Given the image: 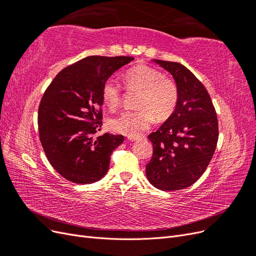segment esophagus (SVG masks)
<instances>
[{
	"label": "esophagus",
	"instance_id": "esophagus-1",
	"mask_svg": "<svg viewBox=\"0 0 256 256\" xmlns=\"http://www.w3.org/2000/svg\"><path fill=\"white\" fill-rule=\"evenodd\" d=\"M138 138H140L138 136H128V138H127V140H128V141H130V142H134V141L138 140Z\"/></svg>",
	"mask_w": 256,
	"mask_h": 256
}]
</instances>
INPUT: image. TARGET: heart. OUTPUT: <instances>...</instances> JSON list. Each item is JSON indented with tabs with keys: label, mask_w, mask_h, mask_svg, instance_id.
<instances>
[{
	"label": "heart",
	"mask_w": 256,
	"mask_h": 256,
	"mask_svg": "<svg viewBox=\"0 0 256 256\" xmlns=\"http://www.w3.org/2000/svg\"><path fill=\"white\" fill-rule=\"evenodd\" d=\"M124 82L128 90H138L136 112L125 111L109 120V128L124 136H136L147 130L154 120H166L174 112L178 102V88L174 80L164 76L160 70L144 64L136 65L124 74ZM102 96L104 104L114 110L120 104L122 88L113 79L102 85Z\"/></svg>",
	"instance_id": "obj_1"
}]
</instances>
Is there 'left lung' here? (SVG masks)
I'll use <instances>...</instances> for the list:
<instances>
[{
	"label": "left lung",
	"instance_id": "8db88e82",
	"mask_svg": "<svg viewBox=\"0 0 256 256\" xmlns=\"http://www.w3.org/2000/svg\"><path fill=\"white\" fill-rule=\"evenodd\" d=\"M154 62L173 76L178 102L148 136L154 152L146 176L160 190H182L194 184L210 162L219 136L218 118L207 90L188 68L175 62Z\"/></svg>",
	"mask_w": 256,
	"mask_h": 256
}]
</instances>
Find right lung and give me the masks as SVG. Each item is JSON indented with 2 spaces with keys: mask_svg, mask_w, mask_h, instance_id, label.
<instances>
[{
  "mask_svg": "<svg viewBox=\"0 0 256 256\" xmlns=\"http://www.w3.org/2000/svg\"><path fill=\"white\" fill-rule=\"evenodd\" d=\"M131 56H88L65 67L44 92L38 108L40 138L50 164L74 184L106 174L120 134L94 136L102 125L104 83Z\"/></svg>",
  "mask_w": 256,
  "mask_h": 256,
  "instance_id": "obj_1",
  "label": "right lung"
}]
</instances>
